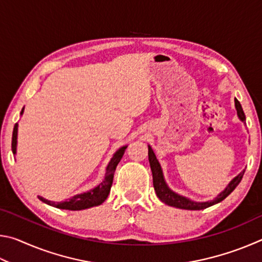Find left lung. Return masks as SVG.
Masks as SVG:
<instances>
[{
    "label": "left lung",
    "instance_id": "8db88e82",
    "mask_svg": "<svg viewBox=\"0 0 262 262\" xmlns=\"http://www.w3.org/2000/svg\"><path fill=\"white\" fill-rule=\"evenodd\" d=\"M234 106H236L238 118L241 119V121L245 122V119H246L245 114H244V111L242 108L241 103H239L236 98H234ZM148 150H149L148 151L149 163H150V167H151V172H152L154 188H155V190H156L157 196L159 198V200L165 203V205L179 208V209L201 210V209H206V208L210 207V206H214V205H216V203H219L221 201H223L224 199L227 198L229 194H231L232 190L239 185V183H241L243 179L244 172H245V170H244L237 177H234V178L230 181L227 187H225L223 192H221L215 199H212V200H210V201H206V202H195V201L189 200V199H187V198L183 196V195L177 194L171 188H168L167 184L165 183V179H164L161 164H159L158 159L156 158V155H155L154 150L151 149L150 145H148Z\"/></svg>",
    "mask_w": 262,
    "mask_h": 262
}]
</instances>
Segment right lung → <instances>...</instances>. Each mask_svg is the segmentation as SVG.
Instances as JSON below:
<instances>
[{
	"label": "right lung",
	"instance_id": "obj_1",
	"mask_svg": "<svg viewBox=\"0 0 262 262\" xmlns=\"http://www.w3.org/2000/svg\"><path fill=\"white\" fill-rule=\"evenodd\" d=\"M23 112H24V107L21 110L20 114H23ZM17 132H18V123H16L14 127V132H12L11 149L14 155H16V149H17ZM126 148L127 145H123V147H121L113 155V157L111 158L107 167H106V173H105L104 180L101 181L98 186H96L95 188L88 190L85 193L74 195L73 198H70L68 200L62 201V202H53V201L47 200V199H43L42 196H38L39 200H41L43 203H46V205H50L52 207L59 208V209H66V210H83V209H88V208L101 205V203H103L108 196L111 186H112V183H113L114 171L115 168H117L119 162L121 161Z\"/></svg>",
	"mask_w": 262,
	"mask_h": 262
}]
</instances>
